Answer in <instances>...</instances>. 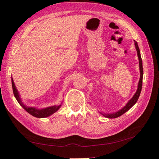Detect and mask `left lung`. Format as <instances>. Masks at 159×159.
Returning a JSON list of instances; mask_svg holds the SVG:
<instances>
[{
    "mask_svg": "<svg viewBox=\"0 0 159 159\" xmlns=\"http://www.w3.org/2000/svg\"><path fill=\"white\" fill-rule=\"evenodd\" d=\"M134 45H135V48H136V51H137V55H138L139 61V70H140V74H140V79H139V82L138 84L137 90H136V92L135 93V94L134 95L133 97L128 101V102L126 104L125 106L123 107L119 111H116V112L112 113V114H102V113L100 112L102 115V116H104L105 117L109 118V119H115V118L119 117L121 116V115H123L124 113H125L127 111H128L129 109L131 108L136 102H137L138 99L139 98V96H140V94H141V89H142V83H143V69L142 59H141V53H140L139 48L137 42L134 41Z\"/></svg>",
    "mask_w": 159,
    "mask_h": 159,
    "instance_id": "left-lung-1",
    "label": "left lung"
}]
</instances>
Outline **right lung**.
Wrapping results in <instances>:
<instances>
[{
  "label": "right lung",
  "instance_id": "add662e5",
  "mask_svg": "<svg viewBox=\"0 0 159 159\" xmlns=\"http://www.w3.org/2000/svg\"><path fill=\"white\" fill-rule=\"evenodd\" d=\"M11 85H12V89H13V92L15 98H16L17 101L19 103L24 110H25L28 113L30 114L31 115H32L33 116L36 117V118H45L49 116L50 115L53 114L55 113L56 111H57L59 108L61 107V105H54V106H51V107H48L46 108H43V109H37L36 107H27L26 105H25L23 102L21 101V98L20 97L19 93H18V90L16 88L15 84L14 83L13 79H11Z\"/></svg>",
  "mask_w": 159,
  "mask_h": 159
}]
</instances>
